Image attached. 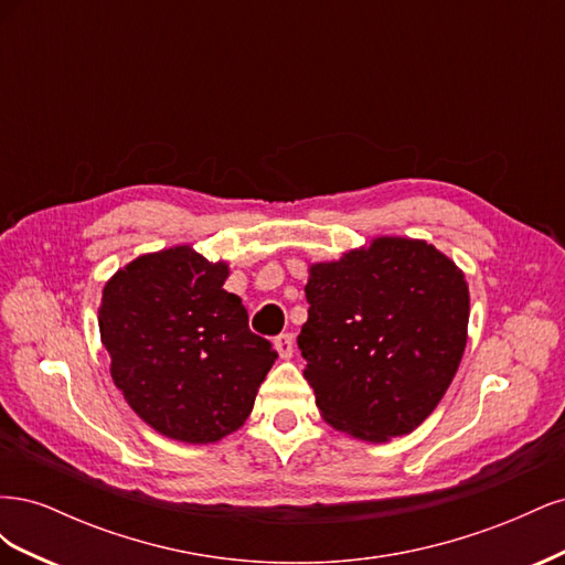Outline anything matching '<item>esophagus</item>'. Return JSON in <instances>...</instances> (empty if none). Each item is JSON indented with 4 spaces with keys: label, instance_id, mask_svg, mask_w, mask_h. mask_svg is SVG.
<instances>
[{
    "label": "esophagus",
    "instance_id": "1",
    "mask_svg": "<svg viewBox=\"0 0 565 565\" xmlns=\"http://www.w3.org/2000/svg\"><path fill=\"white\" fill-rule=\"evenodd\" d=\"M273 347H276L278 355L282 358V361H289L295 353V337L292 334H280L276 337V341H273Z\"/></svg>",
    "mask_w": 565,
    "mask_h": 565
}]
</instances>
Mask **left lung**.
I'll use <instances>...</instances> for the list:
<instances>
[{"mask_svg": "<svg viewBox=\"0 0 565 565\" xmlns=\"http://www.w3.org/2000/svg\"><path fill=\"white\" fill-rule=\"evenodd\" d=\"M297 344L320 417L370 443L415 431L467 349L469 285L426 241L380 235L309 264Z\"/></svg>", "mask_w": 565, "mask_h": 565, "instance_id": "1", "label": "left lung"}]
</instances>
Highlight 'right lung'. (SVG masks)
<instances>
[{"instance_id": "add662e5", "label": "right lung", "mask_w": 565, "mask_h": 565, "mask_svg": "<svg viewBox=\"0 0 565 565\" xmlns=\"http://www.w3.org/2000/svg\"><path fill=\"white\" fill-rule=\"evenodd\" d=\"M228 276L226 262L174 245L115 270L98 303L115 386L150 429L188 446L241 429L278 358L249 332Z\"/></svg>"}]
</instances>
